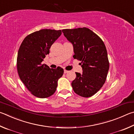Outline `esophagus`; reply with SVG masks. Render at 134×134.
<instances>
[{"label": "esophagus", "instance_id": "34e87169", "mask_svg": "<svg viewBox=\"0 0 134 134\" xmlns=\"http://www.w3.org/2000/svg\"><path fill=\"white\" fill-rule=\"evenodd\" d=\"M68 71H66V70H64V74H67L68 73Z\"/></svg>", "mask_w": 134, "mask_h": 134}]
</instances>
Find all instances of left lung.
Listing matches in <instances>:
<instances>
[{"instance_id":"1","label":"left lung","mask_w":134,"mask_h":134,"mask_svg":"<svg viewBox=\"0 0 134 134\" xmlns=\"http://www.w3.org/2000/svg\"><path fill=\"white\" fill-rule=\"evenodd\" d=\"M74 47V59L81 61L82 74L76 72L71 83L76 94L88 98L95 94L105 82L109 63L102 40L86 27L62 30Z\"/></svg>"}]
</instances>
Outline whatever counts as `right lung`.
<instances>
[{"instance_id": "add662e5", "label": "right lung", "mask_w": 134, "mask_h": 134, "mask_svg": "<svg viewBox=\"0 0 134 134\" xmlns=\"http://www.w3.org/2000/svg\"><path fill=\"white\" fill-rule=\"evenodd\" d=\"M60 30L42 29L25 37L21 43L17 57V69L20 80L32 95L40 98L51 97L55 92L58 81L63 74L60 67L51 69L42 64L49 53Z\"/></svg>"}]
</instances>
